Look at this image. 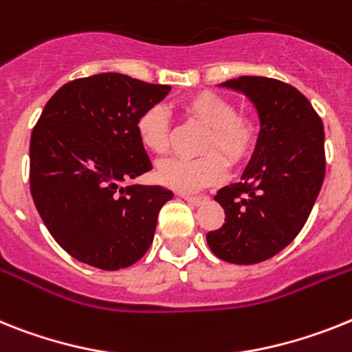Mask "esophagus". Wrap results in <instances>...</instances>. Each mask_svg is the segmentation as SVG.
I'll use <instances>...</instances> for the list:
<instances>
[{"label":"esophagus","instance_id":"34e87169","mask_svg":"<svg viewBox=\"0 0 352 352\" xmlns=\"http://www.w3.org/2000/svg\"><path fill=\"white\" fill-rule=\"evenodd\" d=\"M181 197L186 202L193 204V206H202V204H206L209 200L208 195H181Z\"/></svg>","mask_w":352,"mask_h":352}]
</instances>
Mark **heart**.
I'll list each match as a JSON object with an SVG mask.
<instances>
[{
	"label": "heart",
	"instance_id": "1",
	"mask_svg": "<svg viewBox=\"0 0 352 352\" xmlns=\"http://www.w3.org/2000/svg\"><path fill=\"white\" fill-rule=\"evenodd\" d=\"M188 116L209 126L204 141L202 157L166 159L157 164L159 182L171 190L193 193L226 179L227 162L217 151L223 153L232 164L247 161L258 140V126L250 116L238 114L236 105L226 96L212 91H200L182 102ZM135 132L148 152L164 153L170 144V126L166 111L150 107L138 118Z\"/></svg>",
	"mask_w": 352,
	"mask_h": 352
}]
</instances>
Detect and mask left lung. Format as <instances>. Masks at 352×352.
<instances>
[{"label":"left lung","instance_id":"left-lung-1","mask_svg":"<svg viewBox=\"0 0 352 352\" xmlns=\"http://www.w3.org/2000/svg\"><path fill=\"white\" fill-rule=\"evenodd\" d=\"M220 87L252 102L259 134L240 181L214 197L226 223L208 232V245L223 261L256 265L290 245L308 220L326 175L324 125L308 98L285 82L238 76Z\"/></svg>","mask_w":352,"mask_h":352}]
</instances>
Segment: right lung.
<instances>
[{"label":"right lung","mask_w":352,"mask_h":352,"mask_svg":"<svg viewBox=\"0 0 352 352\" xmlns=\"http://www.w3.org/2000/svg\"><path fill=\"white\" fill-rule=\"evenodd\" d=\"M170 91L98 73L67 82L46 103L30 140V191L50 234L78 261L120 270L150 249L173 193L129 182L152 170L135 123Z\"/></svg>","instance_id":"1"}]
</instances>
